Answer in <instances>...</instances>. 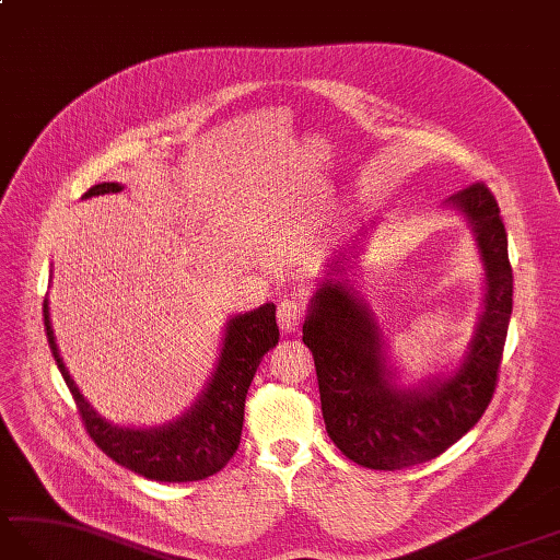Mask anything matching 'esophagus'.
<instances>
[{
    "label": "esophagus",
    "mask_w": 560,
    "mask_h": 560,
    "mask_svg": "<svg viewBox=\"0 0 560 560\" xmlns=\"http://www.w3.org/2000/svg\"><path fill=\"white\" fill-rule=\"evenodd\" d=\"M304 320V306L290 302V299H284L278 306V325L284 335H292L299 332V327H302Z\"/></svg>",
    "instance_id": "34e87169"
}]
</instances>
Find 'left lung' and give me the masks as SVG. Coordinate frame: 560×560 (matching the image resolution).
Returning <instances> with one entry per match:
<instances>
[{
	"instance_id": "obj_1",
	"label": "left lung",
	"mask_w": 560,
	"mask_h": 560,
	"mask_svg": "<svg viewBox=\"0 0 560 560\" xmlns=\"http://www.w3.org/2000/svg\"><path fill=\"white\" fill-rule=\"evenodd\" d=\"M446 207L466 218L485 268L482 311L454 371L401 385L373 311L342 278L349 258H335L308 302L302 339L316 363L327 438L363 468L401 470L432 460L492 401L513 311L506 228L480 183L448 197Z\"/></svg>"
}]
</instances>
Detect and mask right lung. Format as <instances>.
Returning <instances> with one entry per match:
<instances>
[{"label": "right lung", "instance_id": "obj_1", "mask_svg": "<svg viewBox=\"0 0 560 560\" xmlns=\"http://www.w3.org/2000/svg\"><path fill=\"white\" fill-rule=\"evenodd\" d=\"M122 185L100 183L90 187L83 199L116 195ZM47 342L59 371L71 389L83 416L90 438L118 466L156 482H197L233 458L244 425V399L264 353L278 345L276 304H264L225 323L221 353L207 387L183 416L154 428H122L102 418L78 389L61 359L57 337L49 318V299H45Z\"/></svg>", "mask_w": 560, "mask_h": 560}]
</instances>
